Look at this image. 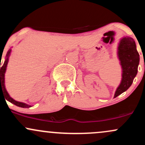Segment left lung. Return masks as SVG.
<instances>
[{
	"instance_id": "1",
	"label": "left lung",
	"mask_w": 145,
	"mask_h": 145,
	"mask_svg": "<svg viewBox=\"0 0 145 145\" xmlns=\"http://www.w3.org/2000/svg\"><path fill=\"white\" fill-rule=\"evenodd\" d=\"M118 57L122 68V79L117 88L114 97H118L131 86L138 72L140 55L134 40L129 37L121 39L118 46Z\"/></svg>"
}]
</instances>
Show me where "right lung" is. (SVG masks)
I'll use <instances>...</instances> for the list:
<instances>
[{
  "mask_svg": "<svg viewBox=\"0 0 145 145\" xmlns=\"http://www.w3.org/2000/svg\"><path fill=\"white\" fill-rule=\"evenodd\" d=\"M11 51H12L11 49L8 50L7 55H6V59L5 61L3 66L1 68V96L2 94L4 95V97L5 98V99L8 100L9 102H11V103L14 104V105L17 106L22 107V108H29V107H31V106L28 105V104L23 103V102H17V101L12 99V98L9 95L8 93L6 91L5 87V72L6 68H7V63H8V58Z\"/></svg>",
  "mask_w": 145,
  "mask_h": 145,
  "instance_id": "obj_1",
  "label": "right lung"
}]
</instances>
